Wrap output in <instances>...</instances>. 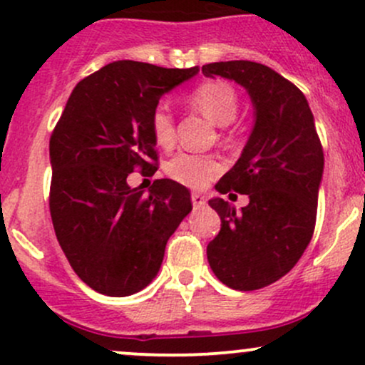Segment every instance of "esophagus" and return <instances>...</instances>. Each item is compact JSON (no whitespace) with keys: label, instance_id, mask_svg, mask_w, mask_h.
<instances>
[{"label":"esophagus","instance_id":"34e87169","mask_svg":"<svg viewBox=\"0 0 365 365\" xmlns=\"http://www.w3.org/2000/svg\"><path fill=\"white\" fill-rule=\"evenodd\" d=\"M192 204H194V207L206 206V195H202V194H199V192H195V194H192Z\"/></svg>","mask_w":365,"mask_h":365}]
</instances>
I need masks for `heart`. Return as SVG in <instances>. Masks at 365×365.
Returning a JSON list of instances; mask_svg holds the SVG:
<instances>
[{"mask_svg": "<svg viewBox=\"0 0 365 365\" xmlns=\"http://www.w3.org/2000/svg\"><path fill=\"white\" fill-rule=\"evenodd\" d=\"M192 106L220 127L230 125L238 113L237 91L230 83L209 81L200 83L188 98ZM150 133L161 148H171L175 142V123L168 104L158 103L149 118ZM166 171L173 180L190 188L206 187L221 171L220 161L209 154L178 153L166 163Z\"/></svg>", "mask_w": 365, "mask_h": 365, "instance_id": "b5f03b06", "label": "heart"}]
</instances>
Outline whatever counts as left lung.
Wrapping results in <instances>:
<instances>
[{"label": "left lung", "mask_w": 365, "mask_h": 365, "mask_svg": "<svg viewBox=\"0 0 365 365\" xmlns=\"http://www.w3.org/2000/svg\"><path fill=\"white\" fill-rule=\"evenodd\" d=\"M202 73L240 83L255 116L242 156L216 185L220 194L249 195V204L237 211L220 197L209 200L221 230L209 242L207 261L226 287L259 290L287 274L311 242L322 145L302 91L273 68L237 60L209 63Z\"/></svg>", "instance_id": "1"}]
</instances>
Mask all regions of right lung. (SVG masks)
Instances as JSON below:
<instances>
[{"label": "right lung", "instance_id": "obj_1", "mask_svg": "<svg viewBox=\"0 0 365 365\" xmlns=\"http://www.w3.org/2000/svg\"><path fill=\"white\" fill-rule=\"evenodd\" d=\"M199 72L113 61L75 86L49 139V211L70 266L92 290L140 292L156 278L168 238L192 211L190 192L161 178L145 194L133 170L156 168L150 113Z\"/></svg>", "mask_w": 365, "mask_h": 365}]
</instances>
